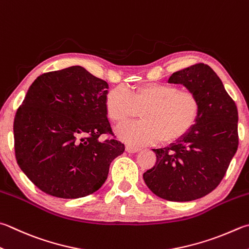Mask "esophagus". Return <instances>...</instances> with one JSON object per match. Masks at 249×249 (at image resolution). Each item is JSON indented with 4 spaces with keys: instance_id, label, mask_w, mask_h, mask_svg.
<instances>
[{
    "instance_id": "34e87169",
    "label": "esophagus",
    "mask_w": 249,
    "mask_h": 249,
    "mask_svg": "<svg viewBox=\"0 0 249 249\" xmlns=\"http://www.w3.org/2000/svg\"><path fill=\"white\" fill-rule=\"evenodd\" d=\"M140 147L133 146V145H125V151L128 153H137L140 151Z\"/></svg>"
}]
</instances>
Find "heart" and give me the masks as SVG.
<instances>
[{"mask_svg":"<svg viewBox=\"0 0 249 249\" xmlns=\"http://www.w3.org/2000/svg\"><path fill=\"white\" fill-rule=\"evenodd\" d=\"M199 100L193 91L168 83H145L124 91L112 89L105 97V110L115 124L137 117L138 123L116 129L117 137L130 144H169L193 126L199 112Z\"/></svg>","mask_w":249,"mask_h":249,"instance_id":"1","label":"heart"}]
</instances>
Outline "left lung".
I'll use <instances>...</instances> for the list:
<instances>
[{"mask_svg":"<svg viewBox=\"0 0 249 249\" xmlns=\"http://www.w3.org/2000/svg\"><path fill=\"white\" fill-rule=\"evenodd\" d=\"M168 82L183 84L197 95L198 117L175 143L153 149L156 163L143 179L160 198L190 201L209 194L226 175L238 146L237 107L208 65L173 72Z\"/></svg>","mask_w":249,"mask_h":249,"instance_id":"left-lung-1","label":"left lung"}]
</instances>
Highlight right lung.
<instances>
[{"instance_id":"1","label":"right lung","mask_w":249,"mask_h":249,"mask_svg":"<svg viewBox=\"0 0 249 249\" xmlns=\"http://www.w3.org/2000/svg\"><path fill=\"white\" fill-rule=\"evenodd\" d=\"M108 84L81 66L41 74L14 119L18 166L44 193L79 198L104 184L109 166L124 152L105 110Z\"/></svg>"}]
</instances>
